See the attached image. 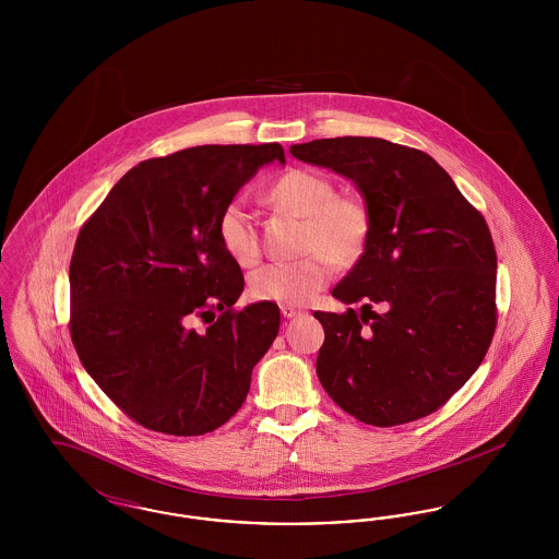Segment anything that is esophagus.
<instances>
[{
	"label": "esophagus",
	"mask_w": 559,
	"mask_h": 559,
	"mask_svg": "<svg viewBox=\"0 0 559 559\" xmlns=\"http://www.w3.org/2000/svg\"><path fill=\"white\" fill-rule=\"evenodd\" d=\"M281 314H283L285 319H293V317L301 314V310H299V308H295V306H281Z\"/></svg>",
	"instance_id": "1"
}]
</instances>
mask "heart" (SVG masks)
I'll return each instance as SVG.
<instances>
[{
  "mask_svg": "<svg viewBox=\"0 0 559 559\" xmlns=\"http://www.w3.org/2000/svg\"><path fill=\"white\" fill-rule=\"evenodd\" d=\"M270 201L306 219L304 251L297 262H274L249 276V292L270 304L306 306L333 278V262H354L369 235L367 207L354 197H337L329 176L293 167L278 176L267 190ZM217 237L224 251L242 267L255 266L262 258V242L255 212L242 199H230L217 217Z\"/></svg>",
  "mask_w": 559,
  "mask_h": 559,
  "instance_id": "b5f03b06",
  "label": "heart"
}]
</instances>
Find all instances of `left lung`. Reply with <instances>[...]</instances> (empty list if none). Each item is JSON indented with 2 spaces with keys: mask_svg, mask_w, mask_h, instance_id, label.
<instances>
[{
  "mask_svg": "<svg viewBox=\"0 0 559 559\" xmlns=\"http://www.w3.org/2000/svg\"><path fill=\"white\" fill-rule=\"evenodd\" d=\"M289 151L352 180L369 213L365 253L333 289L347 306L362 301L360 317L314 312L324 392L367 426L427 417L476 372L495 335L497 253L481 213L417 148L346 135Z\"/></svg>",
  "mask_w": 559,
  "mask_h": 559,
  "instance_id": "1",
  "label": "left lung"
}]
</instances>
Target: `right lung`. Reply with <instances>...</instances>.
<instances>
[{
    "label": "right lung",
    "mask_w": 559,
    "mask_h": 559,
    "mask_svg": "<svg viewBox=\"0 0 559 559\" xmlns=\"http://www.w3.org/2000/svg\"><path fill=\"white\" fill-rule=\"evenodd\" d=\"M274 160L285 165L276 142L142 160L83 224L69 267L71 340L83 369L135 424L201 436L247 399L281 312L270 301L233 310L245 278L217 217ZM197 318L205 332L193 329Z\"/></svg>",
    "instance_id": "add662e5"
}]
</instances>
